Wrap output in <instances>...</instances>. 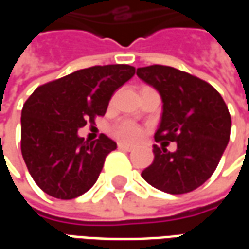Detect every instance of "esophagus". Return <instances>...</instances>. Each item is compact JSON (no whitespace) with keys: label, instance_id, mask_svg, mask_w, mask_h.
I'll return each mask as SVG.
<instances>
[{"label":"esophagus","instance_id":"obj_1","mask_svg":"<svg viewBox=\"0 0 249 249\" xmlns=\"http://www.w3.org/2000/svg\"><path fill=\"white\" fill-rule=\"evenodd\" d=\"M117 146H119V149H123V151H132L133 149V146L132 145H128V144H124V142H119L117 144Z\"/></svg>","mask_w":249,"mask_h":249}]
</instances>
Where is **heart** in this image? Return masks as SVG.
<instances>
[{"instance_id":"b5f03b06","label":"heart","mask_w":249,"mask_h":249,"mask_svg":"<svg viewBox=\"0 0 249 249\" xmlns=\"http://www.w3.org/2000/svg\"><path fill=\"white\" fill-rule=\"evenodd\" d=\"M112 133L116 139H119L125 142H135L141 137V129L139 125H136L132 121H121L116 125L112 130Z\"/></svg>"}]
</instances>
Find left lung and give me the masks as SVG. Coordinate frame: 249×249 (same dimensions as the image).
Returning <instances> with one entry per match:
<instances>
[{"label": "left lung", "instance_id": "obj_1", "mask_svg": "<svg viewBox=\"0 0 249 249\" xmlns=\"http://www.w3.org/2000/svg\"><path fill=\"white\" fill-rule=\"evenodd\" d=\"M137 76L156 88L164 103L155 140L165 144L153 145V162L141 176L162 192H192L212 176L230 141L224 100L211 84L172 66L139 68ZM168 142H178V149L168 151Z\"/></svg>", "mask_w": 249, "mask_h": 249}]
</instances>
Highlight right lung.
Listing matches in <instances>:
<instances>
[{
  "instance_id": "right-lung-1",
  "label": "right lung",
  "mask_w": 249,
  "mask_h": 249,
  "mask_svg": "<svg viewBox=\"0 0 249 249\" xmlns=\"http://www.w3.org/2000/svg\"><path fill=\"white\" fill-rule=\"evenodd\" d=\"M125 64L73 71L36 89L21 114V152L30 176L48 195L71 200L97 181L117 145L105 135L85 141L77 130L104 116L113 93L135 74Z\"/></svg>"
}]
</instances>
